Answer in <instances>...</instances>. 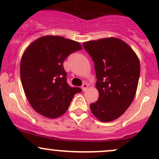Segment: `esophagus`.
<instances>
[{
    "mask_svg": "<svg viewBox=\"0 0 159 159\" xmlns=\"http://www.w3.org/2000/svg\"><path fill=\"white\" fill-rule=\"evenodd\" d=\"M82 89H83V91H86V89H88V84L87 83H83V85H82Z\"/></svg>",
    "mask_w": 159,
    "mask_h": 159,
    "instance_id": "1",
    "label": "esophagus"
}]
</instances>
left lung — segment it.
Masks as SVG:
<instances>
[{
    "instance_id": "left-lung-1",
    "label": "left lung",
    "mask_w": 159,
    "mask_h": 159,
    "mask_svg": "<svg viewBox=\"0 0 159 159\" xmlns=\"http://www.w3.org/2000/svg\"><path fill=\"white\" fill-rule=\"evenodd\" d=\"M85 50L94 62L96 87L99 99L90 109L103 122L120 117L129 107L136 93L140 63L134 50L116 37L84 42Z\"/></svg>"
}]
</instances>
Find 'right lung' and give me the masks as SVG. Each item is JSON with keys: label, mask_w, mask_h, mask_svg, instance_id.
Instances as JSON below:
<instances>
[{"label": "right lung", "mask_w": 159, "mask_h": 159, "mask_svg": "<svg viewBox=\"0 0 159 159\" xmlns=\"http://www.w3.org/2000/svg\"><path fill=\"white\" fill-rule=\"evenodd\" d=\"M82 50L80 43L60 36L47 35L34 40L23 53L20 79L33 109L55 119L67 111L79 87L66 83L63 62L70 53Z\"/></svg>", "instance_id": "1"}]
</instances>
